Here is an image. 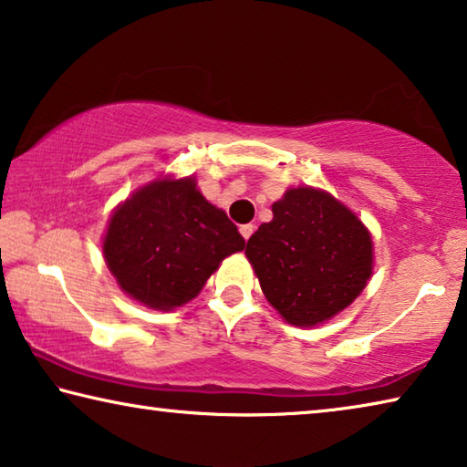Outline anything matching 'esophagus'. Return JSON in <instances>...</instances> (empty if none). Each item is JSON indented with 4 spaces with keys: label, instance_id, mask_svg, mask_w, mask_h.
<instances>
[{
    "label": "esophagus",
    "instance_id": "1",
    "mask_svg": "<svg viewBox=\"0 0 467 467\" xmlns=\"http://www.w3.org/2000/svg\"><path fill=\"white\" fill-rule=\"evenodd\" d=\"M240 234H242V238L248 242V240L252 238V234H254V225H252V223L242 225V227H240Z\"/></svg>",
    "mask_w": 467,
    "mask_h": 467
}]
</instances>
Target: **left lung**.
I'll return each instance as SVG.
<instances>
[{
  "mask_svg": "<svg viewBox=\"0 0 467 467\" xmlns=\"http://www.w3.org/2000/svg\"><path fill=\"white\" fill-rule=\"evenodd\" d=\"M263 294L289 325L315 327L356 300L372 275L368 229L337 198L289 188L246 244Z\"/></svg>",
  "mask_w": 467,
  "mask_h": 467,
  "instance_id": "obj_1",
  "label": "left lung"
}]
</instances>
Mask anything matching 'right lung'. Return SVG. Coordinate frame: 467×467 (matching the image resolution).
Here are the masks:
<instances>
[{
  "instance_id": "add662e5",
  "label": "right lung",
  "mask_w": 467,
  "mask_h": 467,
  "mask_svg": "<svg viewBox=\"0 0 467 467\" xmlns=\"http://www.w3.org/2000/svg\"><path fill=\"white\" fill-rule=\"evenodd\" d=\"M246 246L238 227L192 178H161L121 202L103 238L119 287L149 308L173 310L198 296L225 256Z\"/></svg>"
}]
</instances>
